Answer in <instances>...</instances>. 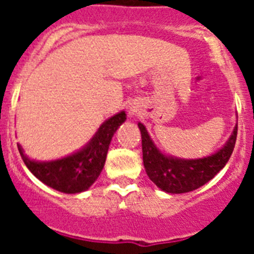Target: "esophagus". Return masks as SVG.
<instances>
[{"label":"esophagus","mask_w":254,"mask_h":254,"mask_svg":"<svg viewBox=\"0 0 254 254\" xmlns=\"http://www.w3.org/2000/svg\"><path fill=\"white\" fill-rule=\"evenodd\" d=\"M133 112H134V111H131V113H133Z\"/></svg>","instance_id":"34e87169"}]
</instances>
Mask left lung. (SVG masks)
<instances>
[{
  "mask_svg": "<svg viewBox=\"0 0 254 254\" xmlns=\"http://www.w3.org/2000/svg\"><path fill=\"white\" fill-rule=\"evenodd\" d=\"M138 128L142 138L143 167L149 178L167 193H186L206 185L225 167L235 146L238 123L221 149L199 159H181L164 154L141 122Z\"/></svg>",
  "mask_w": 254,
  "mask_h": 254,
  "instance_id": "8db88e82",
  "label": "left lung"
}]
</instances>
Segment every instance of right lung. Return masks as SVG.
I'll return each instance as SVG.
<instances>
[{
  "label": "right lung",
  "mask_w": 254,
  "mask_h": 254,
  "mask_svg": "<svg viewBox=\"0 0 254 254\" xmlns=\"http://www.w3.org/2000/svg\"><path fill=\"white\" fill-rule=\"evenodd\" d=\"M126 118L125 111L108 118L84 147L64 158L51 161L31 160L19 143L17 149L28 169L44 185L64 193H80L89 190L100 176L112 137Z\"/></svg>",
  "instance_id": "obj_1"
}]
</instances>
